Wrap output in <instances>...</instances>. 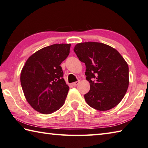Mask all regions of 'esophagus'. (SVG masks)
<instances>
[{"label":"esophagus","instance_id":"34e87169","mask_svg":"<svg viewBox=\"0 0 148 148\" xmlns=\"http://www.w3.org/2000/svg\"><path fill=\"white\" fill-rule=\"evenodd\" d=\"M79 81H77V82L72 83V85H73V86H76V85H78V84H79Z\"/></svg>","mask_w":148,"mask_h":148}]
</instances>
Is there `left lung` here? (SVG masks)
<instances>
[{
	"instance_id": "left-lung-1",
	"label": "left lung",
	"mask_w": 148,
	"mask_h": 148,
	"mask_svg": "<svg viewBox=\"0 0 148 148\" xmlns=\"http://www.w3.org/2000/svg\"><path fill=\"white\" fill-rule=\"evenodd\" d=\"M74 51L86 66V79L90 88L85 94L88 105L99 111L116 106L123 99L129 85L128 63L120 53L105 43H77Z\"/></svg>"
}]
</instances>
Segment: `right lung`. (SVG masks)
I'll return each mask as SVG.
<instances>
[{
    "mask_svg": "<svg viewBox=\"0 0 148 148\" xmlns=\"http://www.w3.org/2000/svg\"><path fill=\"white\" fill-rule=\"evenodd\" d=\"M71 44H53L32 54L20 74L25 99L43 114L56 112L65 103L69 87L63 79L60 64L70 53Z\"/></svg>",
    "mask_w": 148,
    "mask_h": 148,
    "instance_id": "right-lung-1",
    "label": "right lung"
}]
</instances>
